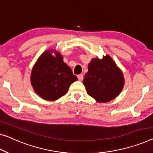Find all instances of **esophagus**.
Returning a JSON list of instances; mask_svg holds the SVG:
<instances>
[{"mask_svg": "<svg viewBox=\"0 0 153 153\" xmlns=\"http://www.w3.org/2000/svg\"><path fill=\"white\" fill-rule=\"evenodd\" d=\"M77 78H78V79L79 81H82V79H84V76L82 74H79L77 76Z\"/></svg>", "mask_w": 153, "mask_h": 153, "instance_id": "1", "label": "esophagus"}]
</instances>
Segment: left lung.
I'll return each mask as SVG.
<instances>
[{"instance_id":"left-lung-1","label":"left lung","mask_w":153,"mask_h":153,"mask_svg":"<svg viewBox=\"0 0 153 153\" xmlns=\"http://www.w3.org/2000/svg\"><path fill=\"white\" fill-rule=\"evenodd\" d=\"M83 84L88 95L97 102H108L119 95L124 85L123 74L108 55L88 64Z\"/></svg>"}]
</instances>
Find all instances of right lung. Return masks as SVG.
Here are the masks:
<instances>
[{"instance_id":"obj_1","label":"right lung","mask_w":153,"mask_h":153,"mask_svg":"<svg viewBox=\"0 0 153 153\" xmlns=\"http://www.w3.org/2000/svg\"><path fill=\"white\" fill-rule=\"evenodd\" d=\"M53 49L43 53L33 66L31 83L35 92L48 101H55L67 93L71 84L77 80L71 69L64 62L59 52Z\"/></svg>"}]
</instances>
